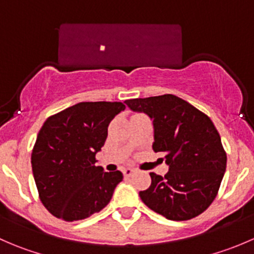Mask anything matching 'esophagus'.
Wrapping results in <instances>:
<instances>
[{"mask_svg":"<svg viewBox=\"0 0 254 254\" xmlns=\"http://www.w3.org/2000/svg\"><path fill=\"white\" fill-rule=\"evenodd\" d=\"M134 173H135L134 168H125V170L123 171V175L125 177H131Z\"/></svg>","mask_w":254,"mask_h":254,"instance_id":"obj_1","label":"esophagus"}]
</instances>
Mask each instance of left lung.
Listing matches in <instances>:
<instances>
[{"label": "left lung", "mask_w": 254, "mask_h": 254, "mask_svg": "<svg viewBox=\"0 0 254 254\" xmlns=\"http://www.w3.org/2000/svg\"><path fill=\"white\" fill-rule=\"evenodd\" d=\"M153 120L155 152H165L170 171L150 173L151 186L139 193L145 205L166 219L184 221L205 211L226 171V152L210 118L173 94L125 101Z\"/></svg>", "instance_id": "8db88e82"}]
</instances>
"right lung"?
<instances>
[{"mask_svg":"<svg viewBox=\"0 0 254 254\" xmlns=\"http://www.w3.org/2000/svg\"><path fill=\"white\" fill-rule=\"evenodd\" d=\"M122 102H81L45 120L32 152L39 198L50 214L77 221L101 211L111 201L123 173L104 172L96 153L108 136Z\"/></svg>","mask_w":254,"mask_h":254,"instance_id":"obj_1","label":"right lung"}]
</instances>
